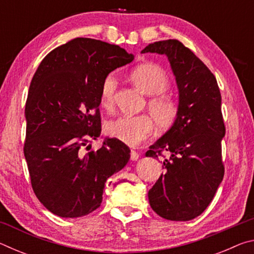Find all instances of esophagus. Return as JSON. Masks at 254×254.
<instances>
[{"mask_svg":"<svg viewBox=\"0 0 254 254\" xmlns=\"http://www.w3.org/2000/svg\"><path fill=\"white\" fill-rule=\"evenodd\" d=\"M131 156H130V159L132 161H136L137 159H139V153H137L136 151H134V150H131Z\"/></svg>","mask_w":254,"mask_h":254,"instance_id":"obj_1","label":"esophagus"}]
</instances>
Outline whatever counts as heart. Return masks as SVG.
<instances>
[{
  "label": "heart",
  "instance_id": "obj_1",
  "mask_svg": "<svg viewBox=\"0 0 254 254\" xmlns=\"http://www.w3.org/2000/svg\"><path fill=\"white\" fill-rule=\"evenodd\" d=\"M130 80L135 87L145 95L147 110L151 117L140 114L135 117H121L106 124V133L130 147H136L154 130V124L160 132H168L177 123L180 114L179 103L176 98L166 93L170 80L166 70L154 63H144L130 71ZM117 79L113 74L104 77L101 85L100 100L103 107L110 110L114 103Z\"/></svg>",
  "mask_w": 254,
  "mask_h": 254
}]
</instances>
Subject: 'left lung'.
I'll use <instances>...</instances> for the list:
<instances>
[{"label":"left lung","mask_w":254,"mask_h":254,"mask_svg":"<svg viewBox=\"0 0 254 254\" xmlns=\"http://www.w3.org/2000/svg\"><path fill=\"white\" fill-rule=\"evenodd\" d=\"M141 53L168 57L177 80L180 107L176 126L145 153L162 156V169H166L149 190V203L162 218L190 221L209 205L224 177L225 126L220 88L207 66L178 40L153 42Z\"/></svg>","instance_id":"8db88e82"}]
</instances>
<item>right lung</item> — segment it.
I'll list each match as a JSON object with an SVG mask.
<instances>
[{
  "instance_id": "1",
  "label": "right lung",
  "mask_w": 254,
  "mask_h": 254,
  "mask_svg": "<svg viewBox=\"0 0 254 254\" xmlns=\"http://www.w3.org/2000/svg\"><path fill=\"white\" fill-rule=\"evenodd\" d=\"M133 58L117 45L76 38L51 50L34 72L23 152L34 194L55 215L80 217L100 207L107 178L130 159L117 139L96 151L88 143L101 134L103 79Z\"/></svg>"
}]
</instances>
